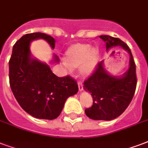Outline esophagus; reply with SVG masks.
Here are the masks:
<instances>
[{"mask_svg": "<svg viewBox=\"0 0 148 148\" xmlns=\"http://www.w3.org/2000/svg\"><path fill=\"white\" fill-rule=\"evenodd\" d=\"M78 87H79V90L82 91L83 90V85L82 84L81 82H79L78 83Z\"/></svg>", "mask_w": 148, "mask_h": 148, "instance_id": "esophagus-1", "label": "esophagus"}]
</instances>
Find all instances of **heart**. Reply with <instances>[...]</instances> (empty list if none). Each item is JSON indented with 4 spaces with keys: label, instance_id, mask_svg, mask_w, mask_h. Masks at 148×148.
Masks as SVG:
<instances>
[{
    "label": "heart",
    "instance_id": "obj_1",
    "mask_svg": "<svg viewBox=\"0 0 148 148\" xmlns=\"http://www.w3.org/2000/svg\"><path fill=\"white\" fill-rule=\"evenodd\" d=\"M99 57L98 49L85 44L73 45L65 53L68 65L73 69L80 67L79 73L83 76H89L94 73L99 62Z\"/></svg>",
    "mask_w": 148,
    "mask_h": 148
}]
</instances>
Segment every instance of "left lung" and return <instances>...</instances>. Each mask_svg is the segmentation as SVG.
<instances>
[{
	"label": "left lung",
	"instance_id": "1",
	"mask_svg": "<svg viewBox=\"0 0 148 148\" xmlns=\"http://www.w3.org/2000/svg\"><path fill=\"white\" fill-rule=\"evenodd\" d=\"M100 38L106 43L107 50L120 47L130 56V68L122 76L109 75L104 69L102 61L83 83L84 90L91 93L93 97V105L85 109L86 115L94 120L108 121L122 115L133 99L137 82L136 65L130 49L120 39L108 35L100 36Z\"/></svg>",
	"mask_w": 148,
	"mask_h": 148
}]
</instances>
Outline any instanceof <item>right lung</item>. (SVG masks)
<instances>
[{
	"label": "right lung",
	"mask_w": 148,
	"mask_h": 148,
	"mask_svg": "<svg viewBox=\"0 0 148 148\" xmlns=\"http://www.w3.org/2000/svg\"><path fill=\"white\" fill-rule=\"evenodd\" d=\"M37 39H44L54 48V39L45 33H28L16 41L9 61L10 86L28 114L51 120L61 114L68 97L78 92V84L69 75L58 77L48 65L32 58L30 43ZM58 61L54 55V62Z\"/></svg>",
	"instance_id": "add662e5"
}]
</instances>
